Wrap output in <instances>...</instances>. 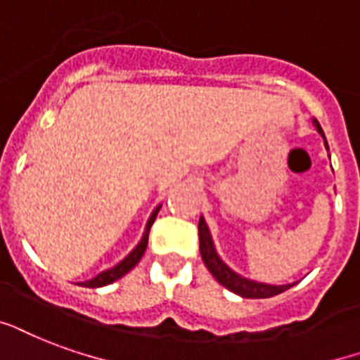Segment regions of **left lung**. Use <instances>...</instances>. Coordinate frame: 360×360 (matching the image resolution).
<instances>
[{
    "label": "left lung",
    "instance_id": "obj_1",
    "mask_svg": "<svg viewBox=\"0 0 360 360\" xmlns=\"http://www.w3.org/2000/svg\"><path fill=\"white\" fill-rule=\"evenodd\" d=\"M313 127L317 129V132L323 136L324 148L328 150V144H326V139H324V132L319 125L317 119H313ZM199 250H201V258L205 262V266L210 271V275L214 277L221 286H226L228 290H231L237 296L241 298H271V296H277V294L285 292L290 286L296 285V283H290V285H269V283H260V281L248 279L241 273H237L233 267H229L226 262L221 260V256L216 250L214 239L210 235V229L207 226L205 218H199Z\"/></svg>",
    "mask_w": 360,
    "mask_h": 360
}]
</instances>
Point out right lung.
<instances>
[{
    "instance_id": "obj_1",
    "label": "right lung",
    "mask_w": 360,
    "mask_h": 360,
    "mask_svg": "<svg viewBox=\"0 0 360 360\" xmlns=\"http://www.w3.org/2000/svg\"><path fill=\"white\" fill-rule=\"evenodd\" d=\"M159 209H161V205H158V207L153 209V212L150 214V218H148V224H146L144 233H142V237H140L139 245L132 248L131 252L127 254L123 260L119 262V264H115L113 267H110V269H104L102 273H98V275H96V277H93V279L83 281V283H79V286H89V288H100V286L112 285L113 281L121 279L123 275H127V273L131 271L132 267L136 266V264L142 260V256H144L146 247H148V235H150V228H151V224H153V220H155V216H158Z\"/></svg>"
}]
</instances>
